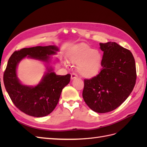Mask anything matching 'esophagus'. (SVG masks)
I'll return each mask as SVG.
<instances>
[{"mask_svg":"<svg viewBox=\"0 0 147 147\" xmlns=\"http://www.w3.org/2000/svg\"><path fill=\"white\" fill-rule=\"evenodd\" d=\"M77 77H78V76H77V75L76 74L72 73V74H71V79H72V80H74L75 78H77Z\"/></svg>","mask_w":147,"mask_h":147,"instance_id":"1","label":"esophagus"}]
</instances>
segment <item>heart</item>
Masks as SVG:
<instances>
[{
  "mask_svg": "<svg viewBox=\"0 0 147 147\" xmlns=\"http://www.w3.org/2000/svg\"><path fill=\"white\" fill-rule=\"evenodd\" d=\"M67 57L70 63L78 64V72L84 78L94 77L101 70L102 57L100 53L86 43H80L72 47Z\"/></svg>",
  "mask_w": 147,
  "mask_h": 147,
  "instance_id": "obj_1",
  "label": "heart"
}]
</instances>
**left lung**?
I'll use <instances>...</instances> for the list:
<instances>
[{
	"label": "left lung",
	"mask_w": 147,
	"mask_h": 147,
	"mask_svg": "<svg viewBox=\"0 0 147 147\" xmlns=\"http://www.w3.org/2000/svg\"><path fill=\"white\" fill-rule=\"evenodd\" d=\"M104 51L102 69L91 79H84L83 97L87 105L97 113L116 109L130 95L137 74L132 53L115 42L100 44Z\"/></svg>",
	"instance_id": "left-lung-1"
}]
</instances>
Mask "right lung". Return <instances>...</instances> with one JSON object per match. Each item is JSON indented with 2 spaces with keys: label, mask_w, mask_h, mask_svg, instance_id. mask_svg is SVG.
I'll list each match as a JSON object with an SVG mask.
<instances>
[{
  "label": "right lung",
  "mask_w": 147,
  "mask_h": 147,
  "mask_svg": "<svg viewBox=\"0 0 147 147\" xmlns=\"http://www.w3.org/2000/svg\"><path fill=\"white\" fill-rule=\"evenodd\" d=\"M56 46L25 48L15 51L8 59L3 74V83L13 103L21 112L35 117L51 113L57 105L63 89L70 82V75H57L48 69L42 81L34 87L21 84L17 77L16 67L27 57L49 63L50 56L56 54Z\"/></svg>",
  "instance_id": "add662e5"
}]
</instances>
